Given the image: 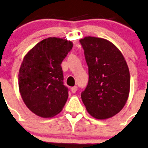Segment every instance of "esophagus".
<instances>
[{
    "instance_id": "34e87169",
    "label": "esophagus",
    "mask_w": 148,
    "mask_h": 148,
    "mask_svg": "<svg viewBox=\"0 0 148 148\" xmlns=\"http://www.w3.org/2000/svg\"><path fill=\"white\" fill-rule=\"evenodd\" d=\"M71 92L73 93H75L77 92V86H73V87H71Z\"/></svg>"
}]
</instances>
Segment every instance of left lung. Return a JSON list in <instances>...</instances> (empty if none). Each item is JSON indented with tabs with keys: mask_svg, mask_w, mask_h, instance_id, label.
<instances>
[{
	"mask_svg": "<svg viewBox=\"0 0 148 148\" xmlns=\"http://www.w3.org/2000/svg\"><path fill=\"white\" fill-rule=\"evenodd\" d=\"M89 68V82L81 99L89 114L99 120L122 110L130 89L129 68L122 53L111 42L86 37L80 40Z\"/></svg>",
	"mask_w": 148,
	"mask_h": 148,
	"instance_id": "left-lung-1",
	"label": "left lung"
}]
</instances>
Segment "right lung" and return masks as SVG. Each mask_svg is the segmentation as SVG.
Masks as SVG:
<instances>
[{
    "label": "right lung",
    "instance_id": "right-lung-1",
    "mask_svg": "<svg viewBox=\"0 0 148 148\" xmlns=\"http://www.w3.org/2000/svg\"><path fill=\"white\" fill-rule=\"evenodd\" d=\"M73 47L72 42L48 38L24 57L18 72V88L31 111L41 117L60 113L68 97L61 64Z\"/></svg>",
    "mask_w": 148,
    "mask_h": 148
}]
</instances>
